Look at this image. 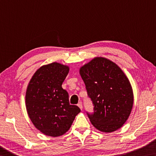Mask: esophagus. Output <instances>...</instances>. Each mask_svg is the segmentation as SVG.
<instances>
[{"label": "esophagus", "instance_id": "esophagus-1", "mask_svg": "<svg viewBox=\"0 0 156 156\" xmlns=\"http://www.w3.org/2000/svg\"><path fill=\"white\" fill-rule=\"evenodd\" d=\"M78 106L79 108H80V109L82 110H83V104H82V102H79L78 103Z\"/></svg>", "mask_w": 156, "mask_h": 156}]
</instances>
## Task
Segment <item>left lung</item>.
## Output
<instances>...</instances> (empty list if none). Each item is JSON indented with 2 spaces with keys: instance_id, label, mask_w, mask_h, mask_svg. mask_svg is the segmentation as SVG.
Returning <instances> with one entry per match:
<instances>
[{
  "instance_id": "8db88e82",
  "label": "left lung",
  "mask_w": 156,
  "mask_h": 156,
  "mask_svg": "<svg viewBox=\"0 0 156 156\" xmlns=\"http://www.w3.org/2000/svg\"><path fill=\"white\" fill-rule=\"evenodd\" d=\"M94 112L88 117L96 129L112 133L122 126L133 105L130 81L121 68L107 58L97 57L80 69Z\"/></svg>"
}]
</instances>
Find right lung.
<instances>
[{"label": "right lung", "instance_id": "1", "mask_svg": "<svg viewBox=\"0 0 156 156\" xmlns=\"http://www.w3.org/2000/svg\"><path fill=\"white\" fill-rule=\"evenodd\" d=\"M69 67L58 62L44 65L30 80L26 93L28 115L39 131L51 137L62 135L80 112L70 105L69 94L62 87Z\"/></svg>", "mask_w": 156, "mask_h": 156}]
</instances>
